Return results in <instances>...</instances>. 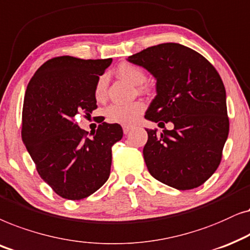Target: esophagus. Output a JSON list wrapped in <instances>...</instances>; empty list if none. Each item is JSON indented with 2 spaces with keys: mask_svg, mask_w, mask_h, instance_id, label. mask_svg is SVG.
<instances>
[{
  "mask_svg": "<svg viewBox=\"0 0 250 250\" xmlns=\"http://www.w3.org/2000/svg\"><path fill=\"white\" fill-rule=\"evenodd\" d=\"M123 132H125V135H127L128 134V132L129 131H130L131 130V129H132V127H129V125H123Z\"/></svg>",
  "mask_w": 250,
  "mask_h": 250,
  "instance_id": "1",
  "label": "esophagus"
}]
</instances>
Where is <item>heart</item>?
I'll return each mask as SVG.
<instances>
[{"mask_svg": "<svg viewBox=\"0 0 250 250\" xmlns=\"http://www.w3.org/2000/svg\"><path fill=\"white\" fill-rule=\"evenodd\" d=\"M118 74L125 79V81L132 84H141L145 81L146 75L142 68L138 66L128 64H121L118 68ZM106 91V78H99L97 85L95 89V96L97 99H102L105 96ZM145 105L142 102H134L130 104H112L105 108V116L109 122L118 123L122 125H130L139 119L142 113L144 112Z\"/></svg>", "mask_w": 250, "mask_h": 250, "instance_id": "1", "label": "heart"}]
</instances>
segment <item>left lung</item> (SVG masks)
<instances>
[{
	"label": "left lung",
	"instance_id": "obj_1",
	"mask_svg": "<svg viewBox=\"0 0 250 250\" xmlns=\"http://www.w3.org/2000/svg\"><path fill=\"white\" fill-rule=\"evenodd\" d=\"M156 79V96L145 119L174 129H146L143 149L153 177L177 189L204 184L216 171L229 136L225 86L200 53L178 43H162L128 57Z\"/></svg>",
	"mask_w": 250,
	"mask_h": 250
}]
</instances>
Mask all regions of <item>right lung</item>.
I'll return each instance as SVG.
<instances>
[{"mask_svg":"<svg viewBox=\"0 0 250 250\" xmlns=\"http://www.w3.org/2000/svg\"><path fill=\"white\" fill-rule=\"evenodd\" d=\"M111 62L55 57L35 72L26 89L22 142L41 178L68 200L88 198L105 184L112 146L123 136L118 123L103 122L88 136L75 122L78 114L90 115L97 108L96 85Z\"/></svg>","mask_w":250,"mask_h":250,"instance_id":"right-lung-1","label":"right lung"}]
</instances>
